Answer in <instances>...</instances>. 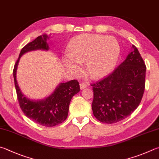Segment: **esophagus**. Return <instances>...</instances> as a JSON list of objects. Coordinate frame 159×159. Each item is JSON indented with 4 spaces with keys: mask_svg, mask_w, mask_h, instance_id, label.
I'll return each instance as SVG.
<instances>
[{
    "mask_svg": "<svg viewBox=\"0 0 159 159\" xmlns=\"http://www.w3.org/2000/svg\"><path fill=\"white\" fill-rule=\"evenodd\" d=\"M86 87H87V84H86L85 83H80V88L81 89L85 88Z\"/></svg>",
    "mask_w": 159,
    "mask_h": 159,
    "instance_id": "obj_1",
    "label": "esophagus"
}]
</instances>
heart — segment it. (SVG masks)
Wrapping results in <instances>:
<instances>
[{
	"mask_svg": "<svg viewBox=\"0 0 159 159\" xmlns=\"http://www.w3.org/2000/svg\"><path fill=\"white\" fill-rule=\"evenodd\" d=\"M65 63L70 70L79 74L82 71L80 62H86L88 74L99 78L111 72L119 59L120 47L114 37L100 34H83L70 42Z\"/></svg>",
	"mask_w": 159,
	"mask_h": 159,
	"instance_id": "obj_1",
	"label": "heart"
}]
</instances>
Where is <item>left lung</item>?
<instances>
[{
    "label": "left lung",
    "mask_w": 159,
    "mask_h": 159,
    "mask_svg": "<svg viewBox=\"0 0 159 159\" xmlns=\"http://www.w3.org/2000/svg\"><path fill=\"white\" fill-rule=\"evenodd\" d=\"M125 61L111 74L92 84V109L100 122L112 124L129 117L139 106L145 91L146 66L134 45Z\"/></svg>",
    "instance_id": "obj_1"
}]
</instances>
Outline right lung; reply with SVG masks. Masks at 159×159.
Segmentation results:
<instances>
[{"instance_id":"add662e5","label":"right lung","mask_w":159,"mask_h":159,"mask_svg":"<svg viewBox=\"0 0 159 159\" xmlns=\"http://www.w3.org/2000/svg\"><path fill=\"white\" fill-rule=\"evenodd\" d=\"M49 37L47 34L40 35L22 48L14 65L13 76L20 108L25 116L38 125L52 127L60 125L67 119L71 98L80 91L78 80H72L60 83L49 97L39 101L30 100L25 97L21 92L16 80V70L20 57L23 54L30 51H48L49 47L47 42Z\"/></svg>"}]
</instances>
